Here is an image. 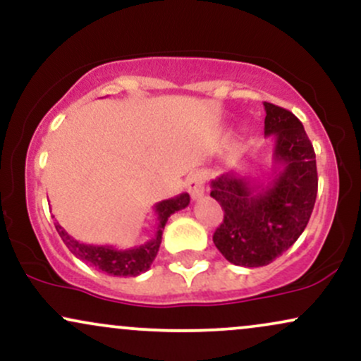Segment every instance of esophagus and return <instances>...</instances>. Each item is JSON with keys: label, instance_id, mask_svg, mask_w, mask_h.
Segmentation results:
<instances>
[{"label": "esophagus", "instance_id": "obj_1", "mask_svg": "<svg viewBox=\"0 0 361 361\" xmlns=\"http://www.w3.org/2000/svg\"><path fill=\"white\" fill-rule=\"evenodd\" d=\"M204 175L202 173H193L192 176L186 180V188H188L190 195H192L193 200H200L205 193V186H204Z\"/></svg>", "mask_w": 361, "mask_h": 361}]
</instances>
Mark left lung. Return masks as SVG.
I'll list each match as a JSON object with an SVG mask.
<instances>
[{
    "label": "left lung",
    "instance_id": "8db88e82",
    "mask_svg": "<svg viewBox=\"0 0 361 361\" xmlns=\"http://www.w3.org/2000/svg\"><path fill=\"white\" fill-rule=\"evenodd\" d=\"M263 105L264 135L273 139L271 173L252 178L231 169L210 183V197L224 210L215 247L246 268L270 264L299 239L317 195L316 152L304 126L292 111Z\"/></svg>",
    "mask_w": 361,
    "mask_h": 361
}]
</instances>
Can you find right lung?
Instances as JSON below:
<instances>
[{
	"label": "right lung",
	"mask_w": 361,
	"mask_h": 361,
	"mask_svg": "<svg viewBox=\"0 0 361 361\" xmlns=\"http://www.w3.org/2000/svg\"><path fill=\"white\" fill-rule=\"evenodd\" d=\"M188 193H180L176 197L168 198V200L157 202L154 205V212L157 215L156 235L151 241L140 244V246L128 247V250H117L114 246H97V244L80 243L73 235L66 233L64 227H61L59 222H54V226H56V231L59 233L66 246H68V250L76 258L88 263L90 267L114 276H137L151 268L152 261H154L157 251H159L161 238H163V231L169 215L185 209V207H188Z\"/></svg>",
	"instance_id": "obj_1"
}]
</instances>
